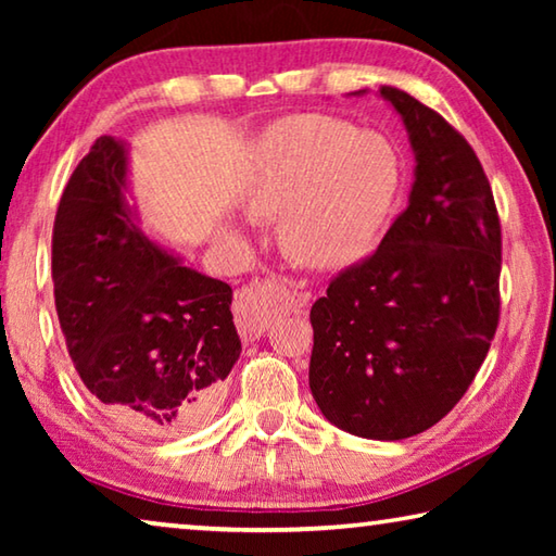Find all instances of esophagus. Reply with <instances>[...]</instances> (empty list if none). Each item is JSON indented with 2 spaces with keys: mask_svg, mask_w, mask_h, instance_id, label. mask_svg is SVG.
I'll list each match as a JSON object with an SVG mask.
<instances>
[{
  "mask_svg": "<svg viewBox=\"0 0 556 556\" xmlns=\"http://www.w3.org/2000/svg\"><path fill=\"white\" fill-rule=\"evenodd\" d=\"M271 287H281L287 291V301L289 306L294 308H304L308 306V296L306 291H296L294 285L287 279H267L265 285H257V287H250L244 289L240 299L235 301V321H238V328H240V338L244 343H255L257 338L265 333L267 328V308L262 306V291L265 289H271Z\"/></svg>",
  "mask_w": 556,
  "mask_h": 556,
  "instance_id": "obj_1",
  "label": "esophagus"
}]
</instances>
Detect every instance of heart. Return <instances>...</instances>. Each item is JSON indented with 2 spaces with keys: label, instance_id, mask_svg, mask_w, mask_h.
Masks as SVG:
<instances>
[{
  "label": "heart",
  "instance_id": "heart-1",
  "mask_svg": "<svg viewBox=\"0 0 556 556\" xmlns=\"http://www.w3.org/2000/svg\"><path fill=\"white\" fill-rule=\"evenodd\" d=\"M400 156L382 135L341 119L296 115L262 129L240 193L252 218H279L287 255L314 269H341L370 255L400 191ZM240 238L242 225H228Z\"/></svg>",
  "mask_w": 556,
  "mask_h": 556
}]
</instances>
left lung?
I'll return each mask as SVG.
<instances>
[{
	"instance_id": "left-lung-1",
	"label": "left lung",
	"mask_w": 556,
	"mask_h": 556,
	"mask_svg": "<svg viewBox=\"0 0 556 556\" xmlns=\"http://www.w3.org/2000/svg\"><path fill=\"white\" fill-rule=\"evenodd\" d=\"M378 96L407 129L409 201L378 250L312 306L308 388L338 429L400 441L444 419L485 361L501 314V223L466 139L409 92Z\"/></svg>"
}]
</instances>
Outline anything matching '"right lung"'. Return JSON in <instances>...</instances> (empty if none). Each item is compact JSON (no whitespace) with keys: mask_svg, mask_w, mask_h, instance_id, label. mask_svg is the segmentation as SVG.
Returning a JSON list of instances; mask_svg holds the SVG:
<instances>
[{"mask_svg":"<svg viewBox=\"0 0 556 556\" xmlns=\"http://www.w3.org/2000/svg\"><path fill=\"white\" fill-rule=\"evenodd\" d=\"M53 294L71 361L100 412L142 437H176L211 417L242 351L232 289L142 228L125 139L100 137L65 186Z\"/></svg>","mask_w":556,"mask_h":556,"instance_id":"obj_1","label":"right lung"}]
</instances>
